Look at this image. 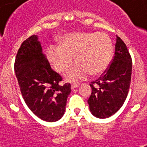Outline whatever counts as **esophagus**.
<instances>
[{"label": "esophagus", "mask_w": 147, "mask_h": 147, "mask_svg": "<svg viewBox=\"0 0 147 147\" xmlns=\"http://www.w3.org/2000/svg\"><path fill=\"white\" fill-rule=\"evenodd\" d=\"M79 87V85H77V84H75V85H71V90H75L76 88H78Z\"/></svg>", "instance_id": "34e87169"}]
</instances>
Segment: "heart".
Here are the masks:
<instances>
[{"label":"heart","mask_w":147,"mask_h":147,"mask_svg":"<svg viewBox=\"0 0 147 147\" xmlns=\"http://www.w3.org/2000/svg\"><path fill=\"white\" fill-rule=\"evenodd\" d=\"M59 46H51L47 57L55 71L63 72L73 62H77L65 73V80L77 83L85 80L90 74L103 73L111 64L113 43L105 33H73L60 38Z\"/></svg>","instance_id":"heart-1"}]
</instances>
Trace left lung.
Wrapping results in <instances>:
<instances>
[{
  "instance_id": "1",
  "label": "left lung",
  "mask_w": 147,
  "mask_h": 147,
  "mask_svg": "<svg viewBox=\"0 0 147 147\" xmlns=\"http://www.w3.org/2000/svg\"><path fill=\"white\" fill-rule=\"evenodd\" d=\"M114 59L101 77L90 85L92 94L88 103L92 115L98 118L110 117L118 111L130 88L132 60L127 46L117 36Z\"/></svg>"
}]
</instances>
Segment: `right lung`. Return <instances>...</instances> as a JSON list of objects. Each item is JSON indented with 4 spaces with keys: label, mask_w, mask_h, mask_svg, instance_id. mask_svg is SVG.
<instances>
[{
    "label": "right lung",
    "mask_w": 147,
    "mask_h": 147,
    "mask_svg": "<svg viewBox=\"0 0 147 147\" xmlns=\"http://www.w3.org/2000/svg\"><path fill=\"white\" fill-rule=\"evenodd\" d=\"M14 71L23 98L36 116L48 122L62 118L71 85H59L62 78L51 69L38 36H32L21 44Z\"/></svg>",
    "instance_id": "add662e5"
}]
</instances>
